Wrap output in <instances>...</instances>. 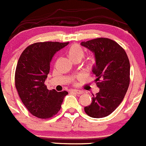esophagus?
<instances>
[{
    "label": "esophagus",
    "instance_id": "esophagus-1",
    "mask_svg": "<svg viewBox=\"0 0 146 146\" xmlns=\"http://www.w3.org/2000/svg\"><path fill=\"white\" fill-rule=\"evenodd\" d=\"M70 92L76 94H84V92H83V91H81V90H76V89L70 90Z\"/></svg>",
    "mask_w": 146,
    "mask_h": 146
}]
</instances>
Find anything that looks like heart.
<instances>
[{"label":"heart","instance_id":"b5f03b06","mask_svg":"<svg viewBox=\"0 0 146 146\" xmlns=\"http://www.w3.org/2000/svg\"><path fill=\"white\" fill-rule=\"evenodd\" d=\"M67 55L69 59L73 62L76 60H81L84 56V50L81 45L78 44H73L69 47L67 50ZM96 63V58L94 56H90L86 60V66L88 68H92Z\"/></svg>","mask_w":146,"mask_h":146}]
</instances>
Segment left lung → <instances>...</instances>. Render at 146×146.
Segmentation results:
<instances>
[{"mask_svg":"<svg viewBox=\"0 0 146 146\" xmlns=\"http://www.w3.org/2000/svg\"><path fill=\"white\" fill-rule=\"evenodd\" d=\"M81 44L94 53L96 65L92 71L99 88L96 96L93 95L92 104L84 110L92 117H104L116 110L128 89L130 61L125 50L112 39L96 38Z\"/></svg>","mask_w":146,"mask_h":146,"instance_id":"obj_1","label":"left lung"}]
</instances>
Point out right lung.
Returning <instances> with one entry per match:
<instances>
[{
	"instance_id": "obj_1",
	"label": "right lung",
	"mask_w": 146,
	"mask_h": 146,
	"mask_svg": "<svg viewBox=\"0 0 146 146\" xmlns=\"http://www.w3.org/2000/svg\"><path fill=\"white\" fill-rule=\"evenodd\" d=\"M69 42H36L21 53L15 72V86L21 102L34 116L52 117L60 111L68 92L48 90L44 84L52 58Z\"/></svg>"
}]
</instances>
